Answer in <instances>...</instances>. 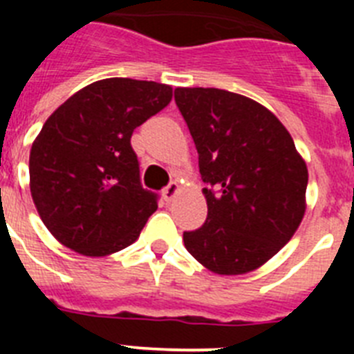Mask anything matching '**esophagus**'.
<instances>
[{"mask_svg": "<svg viewBox=\"0 0 354 354\" xmlns=\"http://www.w3.org/2000/svg\"><path fill=\"white\" fill-rule=\"evenodd\" d=\"M179 193H180V184L175 183V180L174 183L168 184V186L162 189V196H165L167 200H174L175 196L179 195Z\"/></svg>", "mask_w": 354, "mask_h": 354, "instance_id": "34e87169", "label": "esophagus"}]
</instances>
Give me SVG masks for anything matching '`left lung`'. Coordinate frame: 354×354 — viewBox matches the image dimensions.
<instances>
[{
  "label": "left lung",
  "mask_w": 354,
  "mask_h": 354,
  "mask_svg": "<svg viewBox=\"0 0 354 354\" xmlns=\"http://www.w3.org/2000/svg\"><path fill=\"white\" fill-rule=\"evenodd\" d=\"M198 152L207 220L184 246L216 274H245L274 257L306 211V162L270 109L220 88H175Z\"/></svg>",
  "instance_id": "obj_1"
}]
</instances>
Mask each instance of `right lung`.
Instances as JSON below:
<instances>
[{
  "mask_svg": "<svg viewBox=\"0 0 354 354\" xmlns=\"http://www.w3.org/2000/svg\"><path fill=\"white\" fill-rule=\"evenodd\" d=\"M171 95L170 84L108 77L53 111L30 150V192L56 241L106 257L138 239L158 196L140 184L131 136Z\"/></svg>",
  "mask_w": 354,
  "mask_h": 354,
  "instance_id": "right-lung-1",
  "label": "right lung"
}]
</instances>
